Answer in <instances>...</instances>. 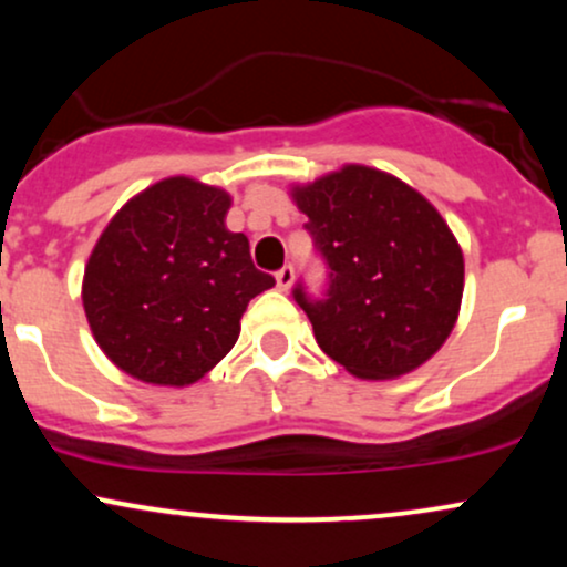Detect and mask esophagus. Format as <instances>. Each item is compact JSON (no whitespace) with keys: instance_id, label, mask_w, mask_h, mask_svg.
I'll return each instance as SVG.
<instances>
[{"instance_id":"obj_1","label":"esophagus","mask_w":567,"mask_h":567,"mask_svg":"<svg viewBox=\"0 0 567 567\" xmlns=\"http://www.w3.org/2000/svg\"><path fill=\"white\" fill-rule=\"evenodd\" d=\"M292 279H296V271H292V266H282V269L277 271V288L288 292L290 285H292Z\"/></svg>"}]
</instances>
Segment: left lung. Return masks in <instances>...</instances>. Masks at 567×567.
I'll list each match as a JSON object with an SVG mask.
<instances>
[{"instance_id": "obj_1", "label": "left lung", "mask_w": 567, "mask_h": 567, "mask_svg": "<svg viewBox=\"0 0 567 567\" xmlns=\"http://www.w3.org/2000/svg\"><path fill=\"white\" fill-rule=\"evenodd\" d=\"M290 194L330 269L320 301L301 285L292 290L320 349L365 381L424 365L451 336L464 296V252L437 207L365 165Z\"/></svg>"}]
</instances>
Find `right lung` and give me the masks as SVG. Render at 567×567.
Segmentation results:
<instances>
[{"instance_id":"1","label":"right lung","mask_w":567,"mask_h":567,"mask_svg":"<svg viewBox=\"0 0 567 567\" xmlns=\"http://www.w3.org/2000/svg\"><path fill=\"white\" fill-rule=\"evenodd\" d=\"M231 197L186 175L143 188L90 252L82 303L97 347L127 375L188 386L229 354L250 298L275 288L245 234L226 229Z\"/></svg>"}]
</instances>
